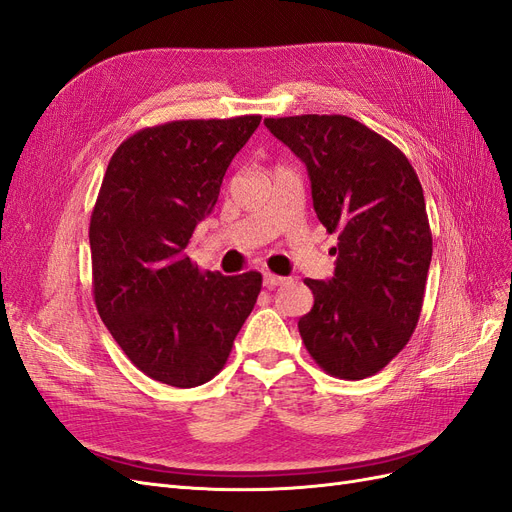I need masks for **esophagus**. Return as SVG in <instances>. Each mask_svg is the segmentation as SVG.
Returning <instances> with one entry per match:
<instances>
[{
	"label": "esophagus",
	"mask_w": 512,
	"mask_h": 512,
	"mask_svg": "<svg viewBox=\"0 0 512 512\" xmlns=\"http://www.w3.org/2000/svg\"><path fill=\"white\" fill-rule=\"evenodd\" d=\"M286 282H288L286 277H282V275H275V273H271V271H265V286H267V288L282 286V284H286Z\"/></svg>",
	"instance_id": "esophagus-1"
}]
</instances>
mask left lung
<instances>
[{
	"mask_svg": "<svg viewBox=\"0 0 512 512\" xmlns=\"http://www.w3.org/2000/svg\"><path fill=\"white\" fill-rule=\"evenodd\" d=\"M265 126L305 162L318 220L339 232L335 275L305 280L314 307L299 320L303 344L335 378L374 376L421 316L431 262L421 181L404 153L352 117H267Z\"/></svg>",
	"mask_w": 512,
	"mask_h": 512,
	"instance_id": "obj_1",
	"label": "left lung"
}]
</instances>
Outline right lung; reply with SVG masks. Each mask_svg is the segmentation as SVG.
Here are the masks:
<instances>
[{
    "label": "right lung",
    "instance_id": "right-lung-1",
    "mask_svg": "<svg viewBox=\"0 0 512 512\" xmlns=\"http://www.w3.org/2000/svg\"><path fill=\"white\" fill-rule=\"evenodd\" d=\"M260 115L143 128L113 153L91 211V286L106 329L145 376L179 389L224 369L262 275L200 273L188 247Z\"/></svg>",
    "mask_w": 512,
    "mask_h": 512
}]
</instances>
